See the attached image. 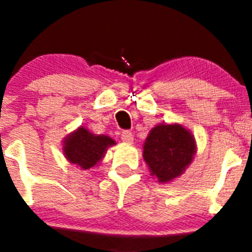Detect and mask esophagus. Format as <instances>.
<instances>
[{
    "label": "esophagus",
    "mask_w": 252,
    "mask_h": 252,
    "mask_svg": "<svg viewBox=\"0 0 252 252\" xmlns=\"http://www.w3.org/2000/svg\"><path fill=\"white\" fill-rule=\"evenodd\" d=\"M121 140L126 144H131L133 141V135L130 130H124L121 133Z\"/></svg>",
    "instance_id": "obj_1"
}]
</instances>
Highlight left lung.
<instances>
[{
  "mask_svg": "<svg viewBox=\"0 0 252 252\" xmlns=\"http://www.w3.org/2000/svg\"><path fill=\"white\" fill-rule=\"evenodd\" d=\"M194 153V139L180 125H158L144 145V159L161 183L179 177Z\"/></svg>",
  "mask_w": 252,
  "mask_h": 252,
  "instance_id": "1",
  "label": "left lung"
}]
</instances>
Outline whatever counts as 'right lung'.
Instances as JSON below:
<instances>
[{
    "label": "right lung",
    "mask_w": 252,
    "mask_h": 252,
    "mask_svg": "<svg viewBox=\"0 0 252 252\" xmlns=\"http://www.w3.org/2000/svg\"><path fill=\"white\" fill-rule=\"evenodd\" d=\"M113 141L108 136L93 135L83 127H79L65 140L64 154L66 159L82 169H90L102 159L107 148L113 145Z\"/></svg>",
    "instance_id": "1"
}]
</instances>
